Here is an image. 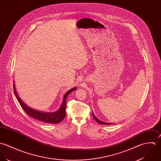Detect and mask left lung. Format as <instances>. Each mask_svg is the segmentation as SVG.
Here are the masks:
<instances>
[{
	"label": "left lung",
	"mask_w": 161,
	"mask_h": 161,
	"mask_svg": "<svg viewBox=\"0 0 161 161\" xmlns=\"http://www.w3.org/2000/svg\"><path fill=\"white\" fill-rule=\"evenodd\" d=\"M93 118H94V119L96 120V121H97V123H99V124H100V125H112L113 123H105V122H103L102 121H100V120H99L97 118V117L95 116V114H94V113H93Z\"/></svg>",
	"instance_id": "left-lung-1"
}]
</instances>
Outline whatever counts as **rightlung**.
I'll return each instance as SVG.
<instances>
[{
	"label": "right lung",
	"instance_id": "1",
	"mask_svg": "<svg viewBox=\"0 0 161 161\" xmlns=\"http://www.w3.org/2000/svg\"><path fill=\"white\" fill-rule=\"evenodd\" d=\"M76 87H74L72 89L68 90L65 94H64L63 102L61 104L60 108L58 110L54 113H45V112H42L40 111H37L35 109H33L32 108H31L29 106H28L21 99V98L19 97L15 88L14 81V93L15 95V97H17L19 103L21 105L23 109L27 113L28 115H29L31 117H32L35 119H36L38 120H40L41 121L51 123V124H58L60 123L66 116V97L68 96V95L71 93L72 92L76 90Z\"/></svg>",
	"mask_w": 161,
	"mask_h": 161
}]
</instances>
